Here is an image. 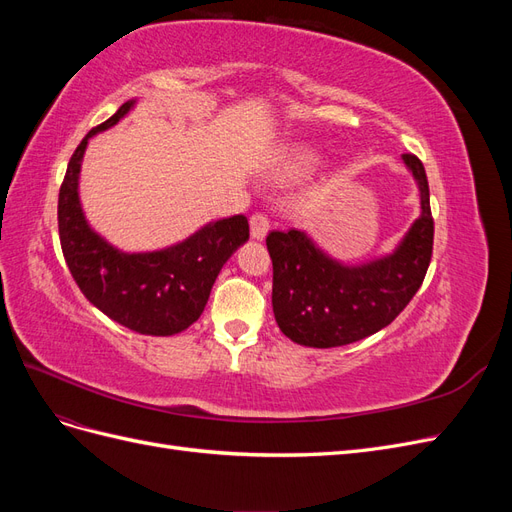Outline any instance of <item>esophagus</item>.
<instances>
[{"label": "esophagus", "instance_id": "esophagus-1", "mask_svg": "<svg viewBox=\"0 0 512 512\" xmlns=\"http://www.w3.org/2000/svg\"><path fill=\"white\" fill-rule=\"evenodd\" d=\"M267 232H269V218L265 213H254L252 218H250V235H252V239H258V241H262L267 237Z\"/></svg>", "mask_w": 512, "mask_h": 512}]
</instances>
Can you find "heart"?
<instances>
[{
	"label": "heart",
	"mask_w": 512,
	"mask_h": 512,
	"mask_svg": "<svg viewBox=\"0 0 512 512\" xmlns=\"http://www.w3.org/2000/svg\"><path fill=\"white\" fill-rule=\"evenodd\" d=\"M320 164V156L314 149L286 151L275 166V177L280 181H299L314 173Z\"/></svg>",
	"instance_id": "obj_1"
}]
</instances>
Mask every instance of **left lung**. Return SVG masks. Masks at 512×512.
Listing matches in <instances>:
<instances>
[{"label":"left lung","instance_id":"1","mask_svg":"<svg viewBox=\"0 0 512 512\" xmlns=\"http://www.w3.org/2000/svg\"><path fill=\"white\" fill-rule=\"evenodd\" d=\"M401 158L421 192V215L393 254L348 267L301 230L269 232L273 314L292 342L309 348L359 342L391 324L421 288L433 250L429 183L421 160L412 153Z\"/></svg>","mask_w":512,"mask_h":512}]
</instances>
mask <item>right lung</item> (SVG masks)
Listing matches in <instances>:
<instances>
[{
	"label": "right lung",
	"instance_id": "right-lung-1",
	"mask_svg": "<svg viewBox=\"0 0 512 512\" xmlns=\"http://www.w3.org/2000/svg\"><path fill=\"white\" fill-rule=\"evenodd\" d=\"M132 106L134 100L121 104L72 153L59 188V241L74 282L89 303L130 331L166 337L185 331L203 314L224 262L250 239V224L245 215H232L209 222L166 250L141 254L121 252L104 241L81 209V162L89 138L115 126Z\"/></svg>",
	"mask_w": 512,
	"mask_h": 512
}]
</instances>
